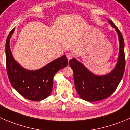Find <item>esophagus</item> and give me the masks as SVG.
Instances as JSON below:
<instances>
[{"label":"esophagus","instance_id":"1","mask_svg":"<svg viewBox=\"0 0 130 130\" xmlns=\"http://www.w3.org/2000/svg\"><path fill=\"white\" fill-rule=\"evenodd\" d=\"M66 56H67V58L68 60H70V59H71V58H72L73 55H72V54L70 53H66Z\"/></svg>","mask_w":130,"mask_h":130}]
</instances>
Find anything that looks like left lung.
I'll return each instance as SVG.
<instances>
[{"instance_id":"obj_1","label":"left lung","mask_w":130,"mask_h":130,"mask_svg":"<svg viewBox=\"0 0 130 130\" xmlns=\"http://www.w3.org/2000/svg\"><path fill=\"white\" fill-rule=\"evenodd\" d=\"M107 20L110 25L116 29L119 38V56L114 69L109 74L99 75L89 71L75 58L71 59L69 61L70 67L74 72L75 89L79 96L86 101H99L110 96L118 86L124 72V39L112 21Z\"/></svg>"}]
</instances>
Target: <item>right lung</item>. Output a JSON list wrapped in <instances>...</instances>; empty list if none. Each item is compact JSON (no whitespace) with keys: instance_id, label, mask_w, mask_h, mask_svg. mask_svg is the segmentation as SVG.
Here are the masks:
<instances>
[{"instance_id":"1","label":"right lung","mask_w":130,"mask_h":130,"mask_svg":"<svg viewBox=\"0 0 130 130\" xmlns=\"http://www.w3.org/2000/svg\"><path fill=\"white\" fill-rule=\"evenodd\" d=\"M14 30H11L6 42V69L10 83L25 99L33 101L43 100L51 94L54 75L68 65L67 58L63 55L38 70L25 69L14 60L10 48V39Z\"/></svg>"}]
</instances>
